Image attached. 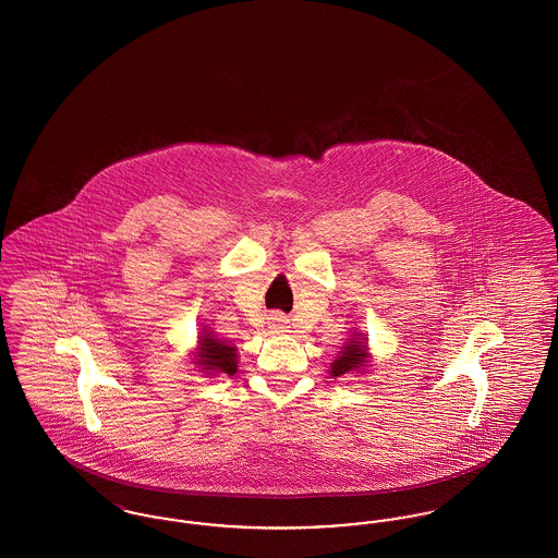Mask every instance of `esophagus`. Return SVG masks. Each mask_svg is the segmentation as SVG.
Returning <instances> with one entry per match:
<instances>
[{"label":"esophagus","mask_w":558,"mask_h":558,"mask_svg":"<svg viewBox=\"0 0 558 558\" xmlns=\"http://www.w3.org/2000/svg\"><path fill=\"white\" fill-rule=\"evenodd\" d=\"M289 319H287V316H282V314H271L269 316V330L271 332H276V335H282V332H289Z\"/></svg>","instance_id":"esophagus-1"}]
</instances>
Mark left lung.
<instances>
[{
    "label": "left lung",
    "mask_w": 558,
    "mask_h": 558,
    "mask_svg": "<svg viewBox=\"0 0 558 558\" xmlns=\"http://www.w3.org/2000/svg\"><path fill=\"white\" fill-rule=\"evenodd\" d=\"M364 332H353L345 345L341 347L337 360L330 364L332 376H343L347 372H362L368 368V343Z\"/></svg>",
    "instance_id": "8db88e82"
}]
</instances>
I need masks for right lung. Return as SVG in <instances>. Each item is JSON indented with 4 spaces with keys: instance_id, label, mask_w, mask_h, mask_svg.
Segmentation results:
<instances>
[{
    "instance_id": "right-lung-1",
    "label": "right lung",
    "mask_w": 558,
    "mask_h": 558,
    "mask_svg": "<svg viewBox=\"0 0 558 558\" xmlns=\"http://www.w3.org/2000/svg\"><path fill=\"white\" fill-rule=\"evenodd\" d=\"M194 364L207 374H228L234 376L239 371V355L236 347L217 339L209 330V326H203L198 347H196Z\"/></svg>"
}]
</instances>
